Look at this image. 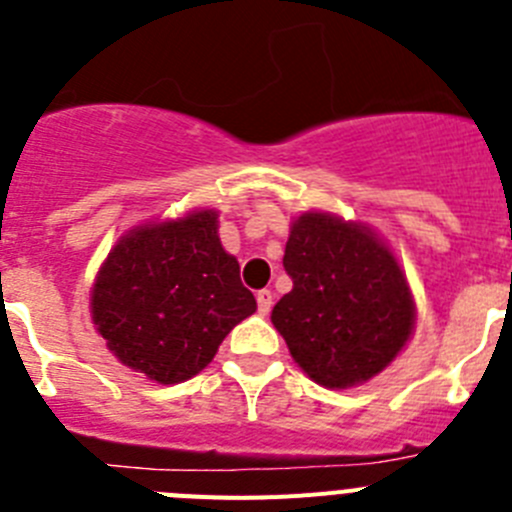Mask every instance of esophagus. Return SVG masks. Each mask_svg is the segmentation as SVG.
<instances>
[{
  "mask_svg": "<svg viewBox=\"0 0 512 512\" xmlns=\"http://www.w3.org/2000/svg\"><path fill=\"white\" fill-rule=\"evenodd\" d=\"M256 305H259L261 315H269V310H271V292H269V289H259V292H256Z\"/></svg>",
  "mask_w": 512,
  "mask_h": 512,
  "instance_id": "34e87169",
  "label": "esophagus"
}]
</instances>
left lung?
Wrapping results in <instances>:
<instances>
[{
  "label": "left lung",
  "instance_id": "1",
  "mask_svg": "<svg viewBox=\"0 0 512 512\" xmlns=\"http://www.w3.org/2000/svg\"><path fill=\"white\" fill-rule=\"evenodd\" d=\"M292 292L271 323L312 382L346 390L377 377L415 328V302L395 253L361 223L305 212L289 228Z\"/></svg>",
  "mask_w": 512,
  "mask_h": 512
}]
</instances>
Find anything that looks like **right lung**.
I'll use <instances>...</instances> for the list:
<instances>
[{
    "instance_id": "obj_1",
    "label": "right lung",
    "mask_w": 512,
    "mask_h": 512,
    "mask_svg": "<svg viewBox=\"0 0 512 512\" xmlns=\"http://www.w3.org/2000/svg\"><path fill=\"white\" fill-rule=\"evenodd\" d=\"M89 307L117 361L158 384H179L215 359L256 300L220 243L217 212L192 210L122 235L94 279Z\"/></svg>"
}]
</instances>
